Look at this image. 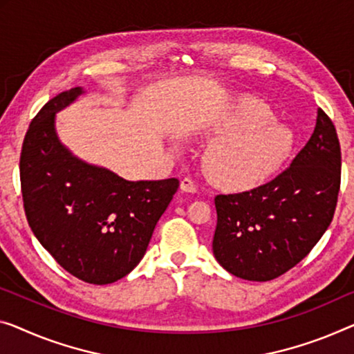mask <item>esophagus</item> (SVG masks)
<instances>
[{"label": "esophagus", "mask_w": 354, "mask_h": 354, "mask_svg": "<svg viewBox=\"0 0 354 354\" xmlns=\"http://www.w3.org/2000/svg\"><path fill=\"white\" fill-rule=\"evenodd\" d=\"M179 189H181L183 192H187V194H194L197 191V186H195V183L192 181L191 178H184L181 184H179Z\"/></svg>", "instance_id": "esophagus-1"}]
</instances>
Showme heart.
Segmentation results:
<instances>
[{
  "label": "heart",
  "mask_w": 354,
  "mask_h": 354,
  "mask_svg": "<svg viewBox=\"0 0 354 354\" xmlns=\"http://www.w3.org/2000/svg\"><path fill=\"white\" fill-rule=\"evenodd\" d=\"M214 138L203 156L207 176L229 191H251L266 184L291 156L294 135L275 122L259 98L246 97L208 127Z\"/></svg>",
  "instance_id": "b5f03b06"
}]
</instances>
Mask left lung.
Masks as SVG:
<instances>
[{
    "instance_id": "8db88e82",
    "label": "left lung",
    "mask_w": 354,
    "mask_h": 354,
    "mask_svg": "<svg viewBox=\"0 0 354 354\" xmlns=\"http://www.w3.org/2000/svg\"><path fill=\"white\" fill-rule=\"evenodd\" d=\"M342 152L323 109L291 167L248 192L214 198L213 254L232 275L270 281L304 259L328 230L340 191Z\"/></svg>"
}]
</instances>
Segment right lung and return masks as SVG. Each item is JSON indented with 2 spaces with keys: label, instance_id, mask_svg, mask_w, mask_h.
Returning <instances> with one entry per match:
<instances>
[{
  "label": "right lung",
  "instance_id": "1",
  "mask_svg": "<svg viewBox=\"0 0 354 354\" xmlns=\"http://www.w3.org/2000/svg\"><path fill=\"white\" fill-rule=\"evenodd\" d=\"M82 93H59L31 120L20 184L30 227L50 256L82 281L109 284L143 259L179 181H127L73 156L57 136L55 114Z\"/></svg>",
  "mask_w": 354,
  "mask_h": 354
}]
</instances>
